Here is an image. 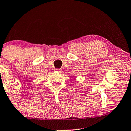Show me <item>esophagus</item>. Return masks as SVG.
Returning <instances> with one entry per match:
<instances>
[{
	"mask_svg": "<svg viewBox=\"0 0 131 131\" xmlns=\"http://www.w3.org/2000/svg\"><path fill=\"white\" fill-rule=\"evenodd\" d=\"M55 70H56V71H58L59 72H61V69H55Z\"/></svg>",
	"mask_w": 131,
	"mask_h": 131,
	"instance_id": "esophagus-1",
	"label": "esophagus"
}]
</instances>
